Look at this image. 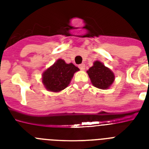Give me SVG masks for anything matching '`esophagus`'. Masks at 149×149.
I'll return each instance as SVG.
<instances>
[{"mask_svg":"<svg viewBox=\"0 0 149 149\" xmlns=\"http://www.w3.org/2000/svg\"><path fill=\"white\" fill-rule=\"evenodd\" d=\"M85 64H84V63H82V64H80V65H79V68L81 70H85Z\"/></svg>","mask_w":149,"mask_h":149,"instance_id":"obj_1","label":"esophagus"}]
</instances>
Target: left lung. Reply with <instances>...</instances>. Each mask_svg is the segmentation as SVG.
<instances>
[{
	"instance_id": "8db88e82",
	"label": "left lung",
	"mask_w": 149,
	"mask_h": 149,
	"mask_svg": "<svg viewBox=\"0 0 149 149\" xmlns=\"http://www.w3.org/2000/svg\"><path fill=\"white\" fill-rule=\"evenodd\" d=\"M93 64L86 71L92 84L101 90L110 88L115 79L114 73L100 61H95Z\"/></svg>"
}]
</instances>
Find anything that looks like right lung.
<instances>
[{
  "label": "right lung",
  "mask_w": 149,
  "mask_h": 149,
  "mask_svg": "<svg viewBox=\"0 0 149 149\" xmlns=\"http://www.w3.org/2000/svg\"><path fill=\"white\" fill-rule=\"evenodd\" d=\"M79 70L72 63L68 64L62 58H58L43 72L42 82L47 91L60 92L69 86L74 73Z\"/></svg>",
  "instance_id": "right-lung-1"
}]
</instances>
